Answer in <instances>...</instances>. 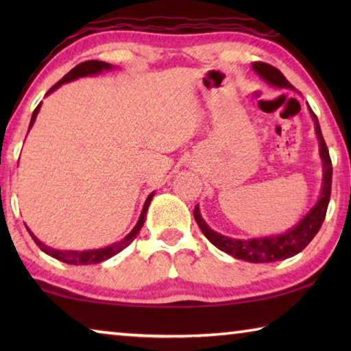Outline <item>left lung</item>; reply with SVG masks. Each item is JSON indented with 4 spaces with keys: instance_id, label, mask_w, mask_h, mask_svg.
Here are the masks:
<instances>
[{
    "instance_id": "1",
    "label": "left lung",
    "mask_w": 351,
    "mask_h": 351,
    "mask_svg": "<svg viewBox=\"0 0 351 351\" xmlns=\"http://www.w3.org/2000/svg\"><path fill=\"white\" fill-rule=\"evenodd\" d=\"M252 69L257 73L261 79L266 83H269L271 86L280 88V90H294V86L285 79V75L277 68L268 63L255 62L252 63ZM310 110V114L314 121V132H316L317 141H319V154L322 159V190H320V197L317 203L313 206V209L305 213V217L300 219L299 223L293 228L288 229L287 232L278 234V235H269V237H260V239H230L215 232L210 229L207 223L201 217L199 207L197 206L193 210V217L197 219L201 232L206 235V239L209 240L213 246H217L219 251L232 255V257L239 260L249 261V263H271V261H278L293 257V255L299 254L300 251L308 246L316 234L319 232L320 226H322L326 213V207L330 203V193H331V159L328 148L324 141L322 132H320V125L316 114L313 110Z\"/></svg>"
}]
</instances>
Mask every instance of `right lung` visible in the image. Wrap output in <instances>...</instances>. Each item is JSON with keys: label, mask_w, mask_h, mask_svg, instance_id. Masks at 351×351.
<instances>
[{"label": "right lung", "mask_w": 351, "mask_h": 351, "mask_svg": "<svg viewBox=\"0 0 351 351\" xmlns=\"http://www.w3.org/2000/svg\"><path fill=\"white\" fill-rule=\"evenodd\" d=\"M111 68H112V66H111L110 63L99 62V60H88V62H83V63H80V64H77L75 68L71 69L69 73H68L66 75H64L60 82H57L56 85L52 86L51 90L46 93V96H47V94H51L52 91H56L57 88H60V86L63 85V83L77 80V79H80V77L96 75V74L102 73V71H108V69H111ZM40 108H41V104H38L37 108H35L34 112H32L31 123H29V130L32 128L35 119H37V114H38ZM29 130H27V133H29ZM153 195H154V192H152V193L147 197L145 204H144V207H142L141 217H139L138 223H136L134 228L132 229V232H130V234L125 237V239H122L121 241L112 243V245L105 246V247L90 249V251H60V249H54V247H49V246L43 245V243H41V241L37 239V237H35V235L31 232V229H29L27 226H26V228H27V232L31 234V237L34 239V241L37 243V246H38L45 254L51 255V257H54V258L60 260V261H63V263H68V265H97V263H102V261L108 260V258H111V257H114L116 254L123 251V249H125V247L130 245V243H132V241L136 239V235L139 234L141 228H142V226H144L145 215H147V210H148V206H150V203H152Z\"/></svg>", "instance_id": "1"}]
</instances>
